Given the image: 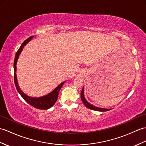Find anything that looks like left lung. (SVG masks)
I'll list each match as a JSON object with an SVG mask.
<instances>
[{
	"label": "left lung",
	"instance_id": "1",
	"mask_svg": "<svg viewBox=\"0 0 146 146\" xmlns=\"http://www.w3.org/2000/svg\"><path fill=\"white\" fill-rule=\"evenodd\" d=\"M81 101H83V104L85 105V106L88 108H89V109H90V110H94V111H101V112L107 111L110 110V109H106V108H99V107L95 106H94L93 104L90 103L88 101H87L85 97H84V87L83 88L82 91H81Z\"/></svg>",
	"mask_w": 146,
	"mask_h": 146
}]
</instances>
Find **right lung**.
Here are the masks:
<instances>
[{
	"instance_id": "add662e5",
	"label": "right lung",
	"mask_w": 146,
	"mask_h": 146,
	"mask_svg": "<svg viewBox=\"0 0 146 146\" xmlns=\"http://www.w3.org/2000/svg\"><path fill=\"white\" fill-rule=\"evenodd\" d=\"M34 36H32L29 37V38L25 40L24 42L22 43V44L20 46L19 49L18 50L17 52L15 54V59H14V63H13V70H14V82L16 86L17 90L18 93L20 94L23 99L25 100V101H27L29 104L31 105L33 107H34L37 109L40 110H48L49 108H52L58 99V93L59 91L62 88L63 85L66 82L65 81H63V82L61 83L58 86H57L55 89L53 91H51L50 93L48 94H46V95H44L40 97H32L27 95L25 93H24L20 89V88L19 85L18 80H17V61L19 58V56L20 53L22 52L23 48H24V46L28 43L30 40H31Z\"/></svg>"
}]
</instances>
